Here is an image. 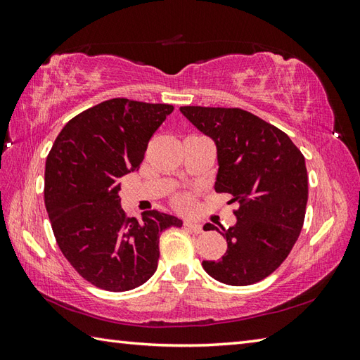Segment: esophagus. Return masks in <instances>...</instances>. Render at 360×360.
I'll return each mask as SVG.
<instances>
[{"mask_svg":"<svg viewBox=\"0 0 360 360\" xmlns=\"http://www.w3.org/2000/svg\"><path fill=\"white\" fill-rule=\"evenodd\" d=\"M184 226L188 229V231H192L195 233H201L202 232V224L200 223V221H195L192 218H187L184 221Z\"/></svg>","mask_w":360,"mask_h":360,"instance_id":"34e87169","label":"esophagus"}]
</instances>
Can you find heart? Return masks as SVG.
<instances>
[{"instance_id": "1", "label": "heart", "mask_w": 360, "mask_h": 360, "mask_svg": "<svg viewBox=\"0 0 360 360\" xmlns=\"http://www.w3.org/2000/svg\"><path fill=\"white\" fill-rule=\"evenodd\" d=\"M179 204H181V205H186V204H187V200H186V198H181V200H179Z\"/></svg>"}]
</instances>
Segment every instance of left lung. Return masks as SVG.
<instances>
[{
    "mask_svg": "<svg viewBox=\"0 0 360 360\" xmlns=\"http://www.w3.org/2000/svg\"><path fill=\"white\" fill-rule=\"evenodd\" d=\"M187 120L215 142V190L238 202L235 226L218 231L227 250L202 262L212 278L248 286L285 262L302 232L308 202V173L302 151L281 129L240 108L181 106Z\"/></svg>",
    "mask_w": 360,
    "mask_h": 360,
    "instance_id": "1",
    "label": "left lung"
}]
</instances>
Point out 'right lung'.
Instances as JSON below:
<instances>
[{
	"label": "right lung",
	"instance_id": "1",
	"mask_svg": "<svg viewBox=\"0 0 360 360\" xmlns=\"http://www.w3.org/2000/svg\"><path fill=\"white\" fill-rule=\"evenodd\" d=\"M173 106L111 98L71 119L46 159L44 204L60 250L83 278L124 292L158 269L159 235L182 219L159 210L128 218L120 178L139 168Z\"/></svg>",
	"mask_w": 360,
	"mask_h": 360
}]
</instances>
